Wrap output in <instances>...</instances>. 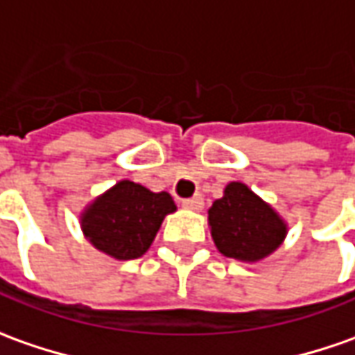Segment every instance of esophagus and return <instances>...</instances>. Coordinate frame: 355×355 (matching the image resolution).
<instances>
[{
	"label": "esophagus",
	"instance_id": "1",
	"mask_svg": "<svg viewBox=\"0 0 355 355\" xmlns=\"http://www.w3.org/2000/svg\"><path fill=\"white\" fill-rule=\"evenodd\" d=\"M184 208H189V210H194V212H198L204 208V200H202L200 194H196V196H192V198H184V200L180 202Z\"/></svg>",
	"mask_w": 355,
	"mask_h": 355
}]
</instances>
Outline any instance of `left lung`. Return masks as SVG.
I'll return each mask as SVG.
<instances>
[{
  "instance_id": "1",
  "label": "left lung",
  "mask_w": 355,
  "mask_h": 355,
  "mask_svg": "<svg viewBox=\"0 0 355 355\" xmlns=\"http://www.w3.org/2000/svg\"><path fill=\"white\" fill-rule=\"evenodd\" d=\"M208 224L218 251L238 261L265 259L287 236L283 218L243 182L227 184L208 210Z\"/></svg>"
}]
</instances>
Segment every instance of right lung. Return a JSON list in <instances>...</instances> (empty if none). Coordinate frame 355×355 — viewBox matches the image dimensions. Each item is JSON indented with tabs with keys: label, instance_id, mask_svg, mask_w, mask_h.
Returning a JSON list of instances; mask_svg holds the SVG:
<instances>
[{
	"label": "right lung",
	"instance_id": "obj_1",
	"mask_svg": "<svg viewBox=\"0 0 355 355\" xmlns=\"http://www.w3.org/2000/svg\"><path fill=\"white\" fill-rule=\"evenodd\" d=\"M175 210L168 192L119 180L84 210L82 232L105 255L121 261L137 259L151 248L165 216Z\"/></svg>",
	"mask_w": 355,
	"mask_h": 355
}]
</instances>
